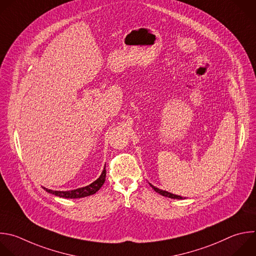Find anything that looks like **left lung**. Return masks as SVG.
I'll return each mask as SVG.
<instances>
[{
	"label": "left lung",
	"mask_w": 256,
	"mask_h": 256,
	"mask_svg": "<svg viewBox=\"0 0 256 256\" xmlns=\"http://www.w3.org/2000/svg\"><path fill=\"white\" fill-rule=\"evenodd\" d=\"M150 186H152V188L156 192H158V194H160L162 196L168 197V198H172V199H183V197H181V196H178V195H175V194H172V193H168V192H166V191L160 190V189H158V188L154 187L152 185H150Z\"/></svg>",
	"instance_id": "1"
}]
</instances>
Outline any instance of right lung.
Instances as JSON below:
<instances>
[{
	"label": "right lung",
	"instance_id": "right-lung-1",
	"mask_svg": "<svg viewBox=\"0 0 256 256\" xmlns=\"http://www.w3.org/2000/svg\"><path fill=\"white\" fill-rule=\"evenodd\" d=\"M106 168L102 171L100 177L94 181V183H92L90 185L86 186V187H83V188H79L76 190H72V191H53V190H49L44 188L48 193L54 194L55 196L58 197H62V198H71V199H75V198H83V197H86V196H90L96 194L104 185V181H106Z\"/></svg>",
	"mask_w": 256,
	"mask_h": 256
}]
</instances>
